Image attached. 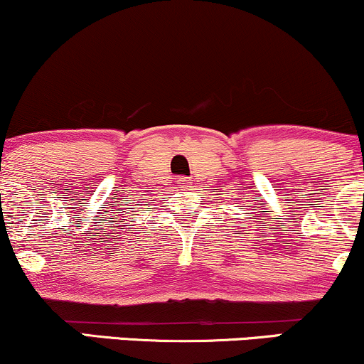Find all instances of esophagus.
Returning a JSON list of instances; mask_svg holds the SVG:
<instances>
[{"instance_id": "34e87169", "label": "esophagus", "mask_w": 364, "mask_h": 364, "mask_svg": "<svg viewBox=\"0 0 364 364\" xmlns=\"http://www.w3.org/2000/svg\"><path fill=\"white\" fill-rule=\"evenodd\" d=\"M176 185H178L179 188H190L191 181H190V178L181 176V178H178V179H176Z\"/></svg>"}]
</instances>
